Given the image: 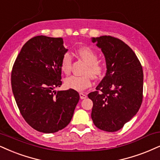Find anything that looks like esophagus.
Here are the masks:
<instances>
[{
    "label": "esophagus",
    "instance_id": "obj_1",
    "mask_svg": "<svg viewBox=\"0 0 160 160\" xmlns=\"http://www.w3.org/2000/svg\"><path fill=\"white\" fill-rule=\"evenodd\" d=\"M79 96H80L81 99H84V98H86L87 96H88L85 93H84V92H80Z\"/></svg>",
    "mask_w": 160,
    "mask_h": 160
}]
</instances>
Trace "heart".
I'll return each instance as SVG.
<instances>
[{
  "label": "heart",
  "instance_id": "1",
  "mask_svg": "<svg viewBox=\"0 0 160 160\" xmlns=\"http://www.w3.org/2000/svg\"><path fill=\"white\" fill-rule=\"evenodd\" d=\"M76 55L87 64L84 69V76H72L65 79V85L68 88L77 91H82L92 84V77L93 78H100L104 73V64L98 61V54L93 49L90 47H81L76 50ZM72 56L69 52H65L61 59L60 68L63 73L69 75L72 68Z\"/></svg>",
  "mask_w": 160,
  "mask_h": 160
}]
</instances>
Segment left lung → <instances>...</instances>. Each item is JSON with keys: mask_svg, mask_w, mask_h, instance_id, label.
<instances>
[{"mask_svg": "<svg viewBox=\"0 0 160 160\" xmlns=\"http://www.w3.org/2000/svg\"><path fill=\"white\" fill-rule=\"evenodd\" d=\"M106 61L105 76L88 94L92 101L91 118L100 130L115 132L137 113L143 98V70L128 45L112 36L92 38Z\"/></svg>", "mask_w": 160, "mask_h": 160, "instance_id": "obj_1", "label": "left lung"}]
</instances>
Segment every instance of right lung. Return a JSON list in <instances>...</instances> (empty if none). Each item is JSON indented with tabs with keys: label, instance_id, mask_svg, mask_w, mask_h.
<instances>
[{
	"label": "right lung",
	"instance_id": "1",
	"mask_svg": "<svg viewBox=\"0 0 160 160\" xmlns=\"http://www.w3.org/2000/svg\"><path fill=\"white\" fill-rule=\"evenodd\" d=\"M62 38L38 35L23 45L11 75L15 102L25 121L45 133H56L72 119L79 94L55 91L62 85L61 59L68 52Z\"/></svg>",
	"mask_w": 160,
	"mask_h": 160
}]
</instances>
